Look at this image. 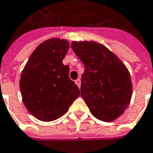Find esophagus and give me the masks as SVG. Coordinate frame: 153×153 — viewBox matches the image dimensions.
I'll list each match as a JSON object with an SVG mask.
<instances>
[{
	"instance_id": "obj_1",
	"label": "esophagus",
	"mask_w": 153,
	"mask_h": 153,
	"mask_svg": "<svg viewBox=\"0 0 153 153\" xmlns=\"http://www.w3.org/2000/svg\"><path fill=\"white\" fill-rule=\"evenodd\" d=\"M75 84H76L77 85L79 86V88L80 87V79H78L75 80Z\"/></svg>"
}]
</instances>
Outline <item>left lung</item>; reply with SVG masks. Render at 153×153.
Listing matches in <instances>:
<instances>
[{
  "instance_id": "left-lung-1",
  "label": "left lung",
  "mask_w": 153,
  "mask_h": 153,
  "mask_svg": "<svg viewBox=\"0 0 153 153\" xmlns=\"http://www.w3.org/2000/svg\"><path fill=\"white\" fill-rule=\"evenodd\" d=\"M71 47L85 67L80 95L91 113L100 121H114L124 113L132 97L126 66L96 42H73Z\"/></svg>"
}]
</instances>
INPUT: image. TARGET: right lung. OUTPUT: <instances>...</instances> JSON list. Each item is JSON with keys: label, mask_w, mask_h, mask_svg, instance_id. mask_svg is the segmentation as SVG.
<instances>
[{"label": "right lung", "mask_w": 153, "mask_h": 153, "mask_svg": "<svg viewBox=\"0 0 153 153\" xmlns=\"http://www.w3.org/2000/svg\"><path fill=\"white\" fill-rule=\"evenodd\" d=\"M69 43L49 39L33 51L20 76L19 87L24 104L30 114L43 122L56 120L67 113L80 95L69 78V67L62 60Z\"/></svg>", "instance_id": "obj_1"}]
</instances>
